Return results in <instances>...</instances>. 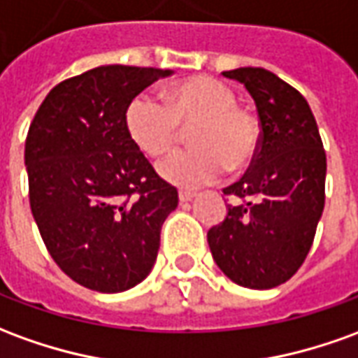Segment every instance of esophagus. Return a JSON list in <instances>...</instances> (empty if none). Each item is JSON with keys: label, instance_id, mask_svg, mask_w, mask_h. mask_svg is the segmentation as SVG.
<instances>
[{"label": "esophagus", "instance_id": "esophagus-1", "mask_svg": "<svg viewBox=\"0 0 358 358\" xmlns=\"http://www.w3.org/2000/svg\"><path fill=\"white\" fill-rule=\"evenodd\" d=\"M178 197L182 203H186V201H192V199L196 197V194H194V192H186V189H182V192L178 194Z\"/></svg>", "mask_w": 358, "mask_h": 358}]
</instances>
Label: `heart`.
I'll use <instances>...</instances> for the list:
<instances>
[{"mask_svg":"<svg viewBox=\"0 0 358 358\" xmlns=\"http://www.w3.org/2000/svg\"><path fill=\"white\" fill-rule=\"evenodd\" d=\"M164 102L141 92L124 114L127 136L147 157L159 159L172 151L189 131L192 149L171 155L159 174L180 187H199L227 171H242L256 159L259 124L248 110L236 106V94L219 79L196 75L164 92Z\"/></svg>","mask_w":358,"mask_h":358,"instance_id":"b5f03b06","label":"heart"}]
</instances>
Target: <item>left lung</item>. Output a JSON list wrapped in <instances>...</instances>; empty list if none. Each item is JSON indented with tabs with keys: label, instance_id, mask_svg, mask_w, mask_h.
<instances>
[{
	"label": "left lung",
	"instance_id": "obj_1",
	"mask_svg": "<svg viewBox=\"0 0 358 358\" xmlns=\"http://www.w3.org/2000/svg\"><path fill=\"white\" fill-rule=\"evenodd\" d=\"M246 87L262 127L246 174L224 187V221L209 229L213 259L231 281L273 289L289 281L308 256L326 201V151L308 102L264 67L222 71Z\"/></svg>",
	"mask_w": 358,
	"mask_h": 358
}]
</instances>
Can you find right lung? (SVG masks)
Segmentation results:
<instances>
[{
    "label": "right lung",
    "instance_id": "1",
    "mask_svg": "<svg viewBox=\"0 0 358 358\" xmlns=\"http://www.w3.org/2000/svg\"><path fill=\"white\" fill-rule=\"evenodd\" d=\"M171 69L101 66L56 85L29 127L32 217L75 283L122 292L151 273L178 192L127 136L129 101Z\"/></svg>",
    "mask_w": 358,
    "mask_h": 358
}]
</instances>
